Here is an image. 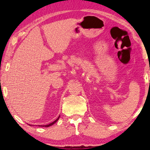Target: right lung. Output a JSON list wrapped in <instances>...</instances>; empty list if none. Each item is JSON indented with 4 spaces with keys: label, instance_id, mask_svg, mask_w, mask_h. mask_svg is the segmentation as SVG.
<instances>
[{
    "label": "right lung",
    "instance_id": "right-lung-1",
    "mask_svg": "<svg viewBox=\"0 0 150 150\" xmlns=\"http://www.w3.org/2000/svg\"><path fill=\"white\" fill-rule=\"evenodd\" d=\"M59 117H60V116H59ZM59 117L56 120L54 121V122H52V123H51V124H48V125H44V126H42V127H43V126H44H44H45V127H49V126H52V125H53V124H55V123H56V122H57V121H58V120H59Z\"/></svg>",
    "mask_w": 150,
    "mask_h": 150
}]
</instances>
